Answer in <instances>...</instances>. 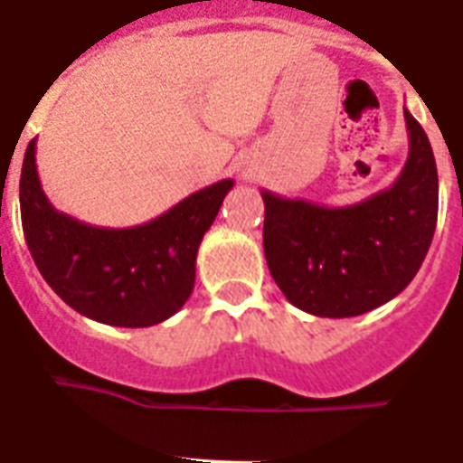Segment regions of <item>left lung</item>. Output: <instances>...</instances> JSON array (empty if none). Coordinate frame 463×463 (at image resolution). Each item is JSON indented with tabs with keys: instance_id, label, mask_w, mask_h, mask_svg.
I'll return each instance as SVG.
<instances>
[{
	"instance_id": "obj_1",
	"label": "left lung",
	"mask_w": 463,
	"mask_h": 463,
	"mask_svg": "<svg viewBox=\"0 0 463 463\" xmlns=\"http://www.w3.org/2000/svg\"><path fill=\"white\" fill-rule=\"evenodd\" d=\"M410 155L395 184L348 207L261 190L268 270L289 304L317 317H355L395 298L421 268L438 221L429 136L405 110Z\"/></svg>"
}]
</instances>
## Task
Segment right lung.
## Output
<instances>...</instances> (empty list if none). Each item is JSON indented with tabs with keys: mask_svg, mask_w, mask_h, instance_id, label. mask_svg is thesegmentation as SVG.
Here are the masks:
<instances>
[{
	"mask_svg": "<svg viewBox=\"0 0 463 463\" xmlns=\"http://www.w3.org/2000/svg\"><path fill=\"white\" fill-rule=\"evenodd\" d=\"M27 146L21 219L27 250L58 297L84 317L112 327H150L184 308L195 287L197 250L232 178L202 188L157 219L99 228L58 212L44 195Z\"/></svg>",
	"mask_w": 463,
	"mask_h": 463,
	"instance_id": "obj_1",
	"label": "right lung"
}]
</instances>
